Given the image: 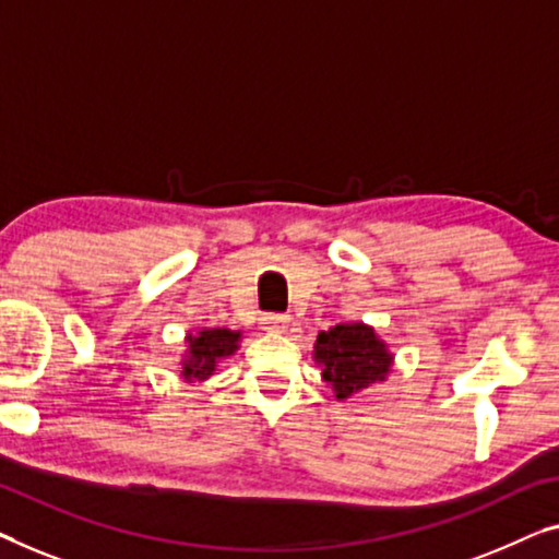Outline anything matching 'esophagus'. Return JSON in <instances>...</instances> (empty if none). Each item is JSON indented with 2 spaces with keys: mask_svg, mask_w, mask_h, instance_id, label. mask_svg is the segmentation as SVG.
I'll use <instances>...</instances> for the list:
<instances>
[{
  "mask_svg": "<svg viewBox=\"0 0 559 559\" xmlns=\"http://www.w3.org/2000/svg\"><path fill=\"white\" fill-rule=\"evenodd\" d=\"M288 323H290V319H288V316H283V313H269V316H265V329H269V331L283 333V331L288 329Z\"/></svg>",
  "mask_w": 559,
  "mask_h": 559,
  "instance_id": "obj_1",
  "label": "esophagus"
}]
</instances>
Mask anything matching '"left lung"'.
I'll return each mask as SVG.
<instances>
[{"label":"left lung","mask_w":559,"mask_h":559,"mask_svg":"<svg viewBox=\"0 0 559 559\" xmlns=\"http://www.w3.org/2000/svg\"><path fill=\"white\" fill-rule=\"evenodd\" d=\"M313 348V359L321 364L323 381L331 384L336 399H348L377 381H384L391 369L386 344L364 323H338L329 331H321Z\"/></svg>","instance_id":"1"}]
</instances>
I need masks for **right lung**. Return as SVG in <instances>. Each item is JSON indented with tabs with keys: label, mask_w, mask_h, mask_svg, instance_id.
Masks as SVG:
<instances>
[{
	"label": "right lung",
	"mask_w": 559,
	"mask_h": 559,
	"mask_svg": "<svg viewBox=\"0 0 559 559\" xmlns=\"http://www.w3.org/2000/svg\"><path fill=\"white\" fill-rule=\"evenodd\" d=\"M238 331L228 329H203L198 331V336H188V356L182 361L180 377L188 381H203L215 371L218 359L236 354L238 348Z\"/></svg>",
	"instance_id": "obj_1"
}]
</instances>
